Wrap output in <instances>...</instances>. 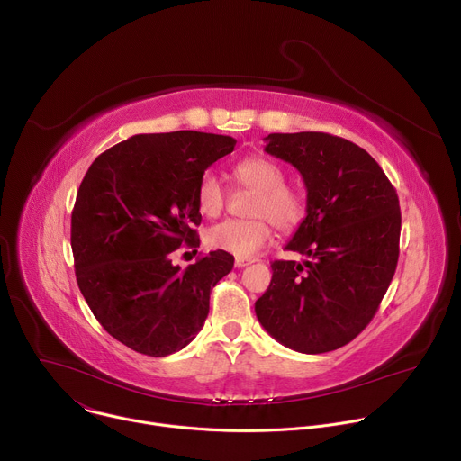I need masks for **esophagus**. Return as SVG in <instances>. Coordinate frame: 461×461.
Masks as SVG:
<instances>
[{
  "label": "esophagus",
  "instance_id": "34e87169",
  "mask_svg": "<svg viewBox=\"0 0 461 461\" xmlns=\"http://www.w3.org/2000/svg\"><path fill=\"white\" fill-rule=\"evenodd\" d=\"M251 262H255V258H242V257H237V258H235V267H237V268H244V267H249Z\"/></svg>",
  "mask_w": 461,
  "mask_h": 461
}]
</instances>
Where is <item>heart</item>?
I'll use <instances>...</instances> for the list:
<instances>
[{
	"label": "heart",
	"mask_w": 461,
	"mask_h": 461,
	"mask_svg": "<svg viewBox=\"0 0 461 461\" xmlns=\"http://www.w3.org/2000/svg\"><path fill=\"white\" fill-rule=\"evenodd\" d=\"M235 178L257 191L249 204L248 221L230 219L206 231V242L213 249H222L237 257H251L272 237V225L290 231L304 217L303 196L286 185V175L279 164L267 157H248L235 169ZM196 204L204 217H219L226 204V189L213 171H206L196 187Z\"/></svg>",
	"instance_id": "heart-1"
}]
</instances>
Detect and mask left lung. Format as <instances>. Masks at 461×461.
I'll use <instances>...</instances> for the list:
<instances>
[{"mask_svg": "<svg viewBox=\"0 0 461 461\" xmlns=\"http://www.w3.org/2000/svg\"><path fill=\"white\" fill-rule=\"evenodd\" d=\"M265 151L292 164L306 185V217L274 260L272 283L255 301L265 330L303 352H332L375 315L400 257L398 193L359 146L328 133H272Z\"/></svg>", "mask_w": 461, "mask_h": 461, "instance_id": "8db88e82", "label": "left lung"}]
</instances>
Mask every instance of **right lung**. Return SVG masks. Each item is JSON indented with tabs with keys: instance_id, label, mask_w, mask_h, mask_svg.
Instances as JSON below:
<instances>
[{
	"instance_id": "obj_1",
	"label": "right lung",
	"mask_w": 461,
	"mask_h": 461,
	"mask_svg": "<svg viewBox=\"0 0 461 461\" xmlns=\"http://www.w3.org/2000/svg\"><path fill=\"white\" fill-rule=\"evenodd\" d=\"M235 144L199 131L135 135L87 169L71 217L75 274L105 332L131 350L164 357L204 326L210 294L231 272L233 255L210 251L185 270L173 255L201 244L196 187Z\"/></svg>"
}]
</instances>
